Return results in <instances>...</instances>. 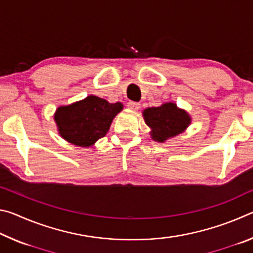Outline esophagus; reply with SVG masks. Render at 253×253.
<instances>
[{
	"instance_id": "esophagus-1",
	"label": "esophagus",
	"mask_w": 253,
	"mask_h": 253,
	"mask_svg": "<svg viewBox=\"0 0 253 253\" xmlns=\"http://www.w3.org/2000/svg\"><path fill=\"white\" fill-rule=\"evenodd\" d=\"M128 108L131 110H138L140 108V104L139 102H135V101H129L128 102Z\"/></svg>"
}]
</instances>
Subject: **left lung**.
<instances>
[{
  "mask_svg": "<svg viewBox=\"0 0 253 253\" xmlns=\"http://www.w3.org/2000/svg\"><path fill=\"white\" fill-rule=\"evenodd\" d=\"M143 116L147 126L151 127L153 140L160 143L181 134L191 124L190 115L174 102L145 109Z\"/></svg>",
  "mask_w": 253,
  "mask_h": 253,
  "instance_id": "1",
  "label": "left lung"
}]
</instances>
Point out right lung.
<instances>
[{
    "instance_id": "obj_1",
    "label": "right lung",
    "mask_w": 253,
    "mask_h": 253,
    "mask_svg": "<svg viewBox=\"0 0 253 253\" xmlns=\"http://www.w3.org/2000/svg\"><path fill=\"white\" fill-rule=\"evenodd\" d=\"M122 110V102L110 104L97 96H88L59 107L54 121L63 139L77 146L89 147L108 132L113 119Z\"/></svg>"
}]
</instances>
